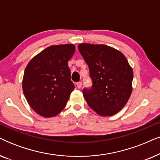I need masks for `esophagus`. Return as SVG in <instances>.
I'll use <instances>...</instances> for the list:
<instances>
[{
    "mask_svg": "<svg viewBox=\"0 0 160 160\" xmlns=\"http://www.w3.org/2000/svg\"><path fill=\"white\" fill-rule=\"evenodd\" d=\"M76 85H77V88H78V89H80L81 88H82V82H77V84H76Z\"/></svg>",
    "mask_w": 160,
    "mask_h": 160,
    "instance_id": "1",
    "label": "esophagus"
}]
</instances>
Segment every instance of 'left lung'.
Returning <instances> with one entry per match:
<instances>
[{"label":"left lung","instance_id":"8db88e82","mask_svg":"<svg viewBox=\"0 0 160 160\" xmlns=\"http://www.w3.org/2000/svg\"><path fill=\"white\" fill-rule=\"evenodd\" d=\"M78 48L88 64L92 81L91 88L83 90L89 107L102 116L118 113L132 91L133 70L125 56L105 45L83 43Z\"/></svg>","mask_w":160,"mask_h":160}]
</instances>
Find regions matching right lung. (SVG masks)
<instances>
[{
	"mask_svg": "<svg viewBox=\"0 0 160 160\" xmlns=\"http://www.w3.org/2000/svg\"><path fill=\"white\" fill-rule=\"evenodd\" d=\"M72 44L52 45L37 54L25 70L22 90L31 107L39 115L54 117L74 90L68 61L75 53Z\"/></svg>",
	"mask_w": 160,
	"mask_h": 160,
	"instance_id": "right-lung-1",
	"label": "right lung"
}]
</instances>
